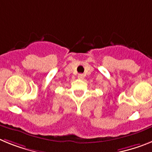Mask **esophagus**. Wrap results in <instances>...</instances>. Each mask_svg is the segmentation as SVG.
Listing matches in <instances>:
<instances>
[{
  "label": "esophagus",
  "mask_w": 152,
  "mask_h": 152,
  "mask_svg": "<svg viewBox=\"0 0 152 152\" xmlns=\"http://www.w3.org/2000/svg\"><path fill=\"white\" fill-rule=\"evenodd\" d=\"M77 77H78L79 79H83L84 77V75H83V74H78V75H77Z\"/></svg>",
  "instance_id": "obj_1"
}]
</instances>
